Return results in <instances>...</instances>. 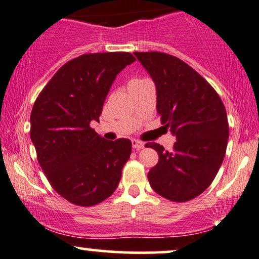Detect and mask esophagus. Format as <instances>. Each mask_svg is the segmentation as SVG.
I'll return each mask as SVG.
<instances>
[{
  "instance_id": "34e87169",
  "label": "esophagus",
  "mask_w": 259,
  "mask_h": 259,
  "mask_svg": "<svg viewBox=\"0 0 259 259\" xmlns=\"http://www.w3.org/2000/svg\"><path fill=\"white\" fill-rule=\"evenodd\" d=\"M132 145H133V148L136 149V150H141V149L144 148V143L137 141V139H133V141H132Z\"/></svg>"
}]
</instances>
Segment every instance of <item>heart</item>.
I'll use <instances>...</instances> for the list:
<instances>
[{"mask_svg":"<svg viewBox=\"0 0 259 259\" xmlns=\"http://www.w3.org/2000/svg\"><path fill=\"white\" fill-rule=\"evenodd\" d=\"M139 81H143V80H138V78H137V80H132L131 82H139Z\"/></svg>","mask_w":259,"mask_h":259,"instance_id":"b5f03b06","label":"heart"}]
</instances>
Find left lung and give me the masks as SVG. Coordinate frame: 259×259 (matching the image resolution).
I'll use <instances>...</instances> for the list:
<instances>
[{"mask_svg": "<svg viewBox=\"0 0 259 259\" xmlns=\"http://www.w3.org/2000/svg\"><path fill=\"white\" fill-rule=\"evenodd\" d=\"M135 56L156 87L161 123L177 141L172 151L148 143L159 154L149 183L167 200L189 201L211 185L223 162L229 138L226 108L211 84L179 58L161 52Z\"/></svg>", "mask_w": 259, "mask_h": 259, "instance_id": "left-lung-1", "label": "left lung"}]
</instances>
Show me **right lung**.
I'll return each mask as SVG.
<instances>
[{
	"label": "right lung",
	"mask_w": 259,
	"mask_h": 259,
	"mask_svg": "<svg viewBox=\"0 0 259 259\" xmlns=\"http://www.w3.org/2000/svg\"><path fill=\"white\" fill-rule=\"evenodd\" d=\"M136 58L127 52L83 54L56 72L30 116V138L53 189L78 206L102 202L116 190L132 143L106 141L90 124L99 121L116 76Z\"/></svg>",
	"instance_id": "obj_1"
}]
</instances>
